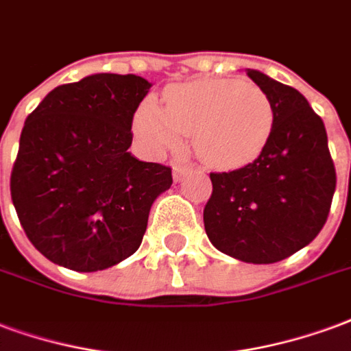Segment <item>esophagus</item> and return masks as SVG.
Returning <instances> with one entry per match:
<instances>
[{
	"label": "esophagus",
	"instance_id": "34e87169",
	"mask_svg": "<svg viewBox=\"0 0 351 351\" xmlns=\"http://www.w3.org/2000/svg\"><path fill=\"white\" fill-rule=\"evenodd\" d=\"M189 170H191V166L173 165V181H176V183H178V181H181V179H183V176H185Z\"/></svg>",
	"mask_w": 351,
	"mask_h": 351
}]
</instances>
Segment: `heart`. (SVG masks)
I'll use <instances>...</instances> for the list:
<instances>
[{"instance_id":"obj_1","label":"heart","mask_w":351,"mask_h":351,"mask_svg":"<svg viewBox=\"0 0 351 351\" xmlns=\"http://www.w3.org/2000/svg\"><path fill=\"white\" fill-rule=\"evenodd\" d=\"M132 130L145 149L162 155L194 138L196 155L211 168L232 170L256 160L275 130V106L254 82L207 80L166 89L162 106H138Z\"/></svg>"}]
</instances>
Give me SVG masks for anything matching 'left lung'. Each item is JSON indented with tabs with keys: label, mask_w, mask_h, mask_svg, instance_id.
Listing matches in <instances>:
<instances>
[{
	"label": "left lung",
	"mask_w": 351,
	"mask_h": 351,
	"mask_svg": "<svg viewBox=\"0 0 351 351\" xmlns=\"http://www.w3.org/2000/svg\"><path fill=\"white\" fill-rule=\"evenodd\" d=\"M269 95L275 130L260 157L234 172L211 173L204 226L215 249L247 263H275L319 234L337 173L322 117L298 89L247 69Z\"/></svg>",
	"instance_id": "left-lung-1"
}]
</instances>
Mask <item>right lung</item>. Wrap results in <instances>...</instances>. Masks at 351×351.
Returning <instances> with one entry per match:
<instances>
[{"label":"right lung","mask_w":351,"mask_h":351,"mask_svg":"<svg viewBox=\"0 0 351 351\" xmlns=\"http://www.w3.org/2000/svg\"><path fill=\"white\" fill-rule=\"evenodd\" d=\"M151 84L99 73L52 89L20 134L11 196L27 239L67 269H108L134 254L172 170L130 155L132 117Z\"/></svg>","instance_id":"right-lung-1"}]
</instances>
